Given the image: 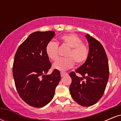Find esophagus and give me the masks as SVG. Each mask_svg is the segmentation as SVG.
Listing matches in <instances>:
<instances>
[{"label": "esophagus", "instance_id": "obj_1", "mask_svg": "<svg viewBox=\"0 0 121 121\" xmlns=\"http://www.w3.org/2000/svg\"><path fill=\"white\" fill-rule=\"evenodd\" d=\"M60 74H61V77H64V76L68 75L67 73H65V72H61Z\"/></svg>", "mask_w": 121, "mask_h": 121}]
</instances>
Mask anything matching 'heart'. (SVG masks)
<instances>
[{
	"label": "heart",
	"instance_id": "1",
	"mask_svg": "<svg viewBox=\"0 0 121 121\" xmlns=\"http://www.w3.org/2000/svg\"><path fill=\"white\" fill-rule=\"evenodd\" d=\"M61 41L70 48L66 53L68 57L59 59L53 63V69L60 71H65L74 64L81 65L86 60L89 55L88 48L83 44V41L78 36L74 34H66L60 37ZM59 45L53 41H50L45 47V52L47 56L52 60H55L58 57Z\"/></svg>",
	"mask_w": 121,
	"mask_h": 121
}]
</instances>
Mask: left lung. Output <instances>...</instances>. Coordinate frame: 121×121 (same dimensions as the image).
I'll list each match as a JSON object with an SVG mask.
<instances>
[{
  "instance_id": "8db88e82",
  "label": "left lung",
  "mask_w": 121,
  "mask_h": 121,
  "mask_svg": "<svg viewBox=\"0 0 121 121\" xmlns=\"http://www.w3.org/2000/svg\"><path fill=\"white\" fill-rule=\"evenodd\" d=\"M88 41L89 55L85 62L76 72L69 74L72 83L69 91L73 99L82 106L96 104L104 93L109 76L108 60L103 46L89 34L85 35Z\"/></svg>"
}]
</instances>
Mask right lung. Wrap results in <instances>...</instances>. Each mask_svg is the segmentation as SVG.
I'll list each match as a JSON object with an SVG mask.
<instances>
[{"instance_id": "obj_1", "label": "right lung", "mask_w": 121, "mask_h": 121, "mask_svg": "<svg viewBox=\"0 0 121 121\" xmlns=\"http://www.w3.org/2000/svg\"><path fill=\"white\" fill-rule=\"evenodd\" d=\"M55 35L51 30L32 33L15 54L12 69L15 86L22 99L34 108L51 102L61 80L59 70L47 74L52 64L45 47Z\"/></svg>"}]
</instances>
